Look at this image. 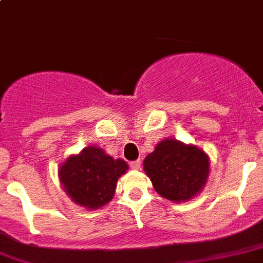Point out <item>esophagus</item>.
<instances>
[{"label": "esophagus", "instance_id": "1", "mask_svg": "<svg viewBox=\"0 0 263 263\" xmlns=\"http://www.w3.org/2000/svg\"><path fill=\"white\" fill-rule=\"evenodd\" d=\"M129 166H131L132 169H135V171H137V169H140V166H141V160L132 161V163H129Z\"/></svg>", "mask_w": 263, "mask_h": 263}]
</instances>
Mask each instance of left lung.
<instances>
[{
  "label": "left lung",
  "mask_w": 263,
  "mask_h": 263,
  "mask_svg": "<svg viewBox=\"0 0 263 263\" xmlns=\"http://www.w3.org/2000/svg\"><path fill=\"white\" fill-rule=\"evenodd\" d=\"M144 171L161 197L183 202L203 190L210 160L208 154L195 145L165 139L145 158Z\"/></svg>",
  "instance_id": "obj_1"
}]
</instances>
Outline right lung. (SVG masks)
<instances>
[{"instance_id": "obj_1", "label": "right lung", "mask_w": 263, "mask_h": 263, "mask_svg": "<svg viewBox=\"0 0 263 263\" xmlns=\"http://www.w3.org/2000/svg\"><path fill=\"white\" fill-rule=\"evenodd\" d=\"M127 169L122 159H113L103 148L89 146L78 155L68 156L60 166L58 177L73 202L97 210L112 200L117 181Z\"/></svg>"}]
</instances>
